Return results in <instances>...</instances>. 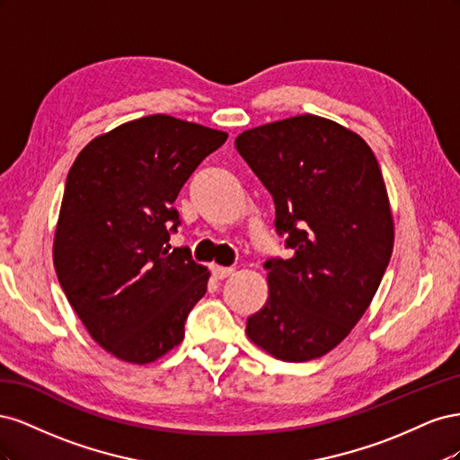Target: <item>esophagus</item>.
<instances>
[{"instance_id": "1", "label": "esophagus", "mask_w": 460, "mask_h": 460, "mask_svg": "<svg viewBox=\"0 0 460 460\" xmlns=\"http://www.w3.org/2000/svg\"><path fill=\"white\" fill-rule=\"evenodd\" d=\"M211 272H213V276L217 278V280H225V278L234 274V269L232 267H220V264H213Z\"/></svg>"}]
</instances>
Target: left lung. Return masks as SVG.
Here are the masks:
<instances>
[{
	"instance_id": "obj_1",
	"label": "left lung",
	"mask_w": 460,
	"mask_h": 460,
	"mask_svg": "<svg viewBox=\"0 0 460 460\" xmlns=\"http://www.w3.org/2000/svg\"><path fill=\"white\" fill-rule=\"evenodd\" d=\"M270 191L289 259H270L269 299L247 338L305 363L330 353L365 314L394 252V215L368 144L330 119L299 115L235 137Z\"/></svg>"
}]
</instances>
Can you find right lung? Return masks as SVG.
I'll list each match as a JSON object with an SVG mask.
<instances>
[{
  "mask_svg": "<svg viewBox=\"0 0 460 460\" xmlns=\"http://www.w3.org/2000/svg\"><path fill=\"white\" fill-rule=\"evenodd\" d=\"M228 134L149 115L105 132L66 176L53 264L71 307L105 351L147 365L184 340L208 270L186 247L171 252L172 207L198 164Z\"/></svg>",
  "mask_w": 460,
  "mask_h": 460,
  "instance_id": "right-lung-1",
  "label": "right lung"
}]
</instances>
